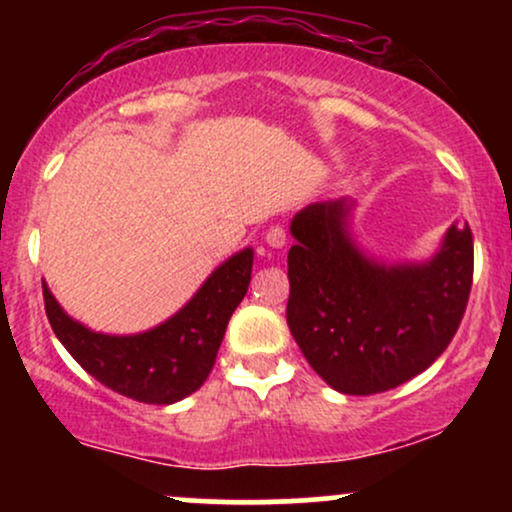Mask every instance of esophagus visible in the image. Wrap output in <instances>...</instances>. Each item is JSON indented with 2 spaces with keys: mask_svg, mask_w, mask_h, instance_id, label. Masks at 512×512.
I'll return each mask as SVG.
<instances>
[{
  "mask_svg": "<svg viewBox=\"0 0 512 512\" xmlns=\"http://www.w3.org/2000/svg\"><path fill=\"white\" fill-rule=\"evenodd\" d=\"M264 240H267L269 248L281 250V248H284V245H286V231H284V228H281V226H272V228H269V231H267V238H264Z\"/></svg>",
  "mask_w": 512,
  "mask_h": 512,
  "instance_id": "obj_1",
  "label": "esophagus"
}]
</instances>
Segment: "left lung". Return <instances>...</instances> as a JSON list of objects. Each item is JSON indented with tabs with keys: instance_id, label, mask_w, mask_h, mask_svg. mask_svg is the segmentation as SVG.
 I'll list each match as a JSON object with an SVG mask.
<instances>
[{
	"instance_id": "left-lung-1",
	"label": "left lung",
	"mask_w": 512,
	"mask_h": 512,
	"mask_svg": "<svg viewBox=\"0 0 512 512\" xmlns=\"http://www.w3.org/2000/svg\"><path fill=\"white\" fill-rule=\"evenodd\" d=\"M354 211L339 197L291 219L286 320L332 390L378 395L448 349L472 289L474 243L467 223H452L428 260L387 262L356 240Z\"/></svg>"
}]
</instances>
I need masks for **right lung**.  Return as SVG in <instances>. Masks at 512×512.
I'll use <instances>...</instances> for the list:
<instances>
[{"label":"right lung","instance_id":"1","mask_svg":"<svg viewBox=\"0 0 512 512\" xmlns=\"http://www.w3.org/2000/svg\"><path fill=\"white\" fill-rule=\"evenodd\" d=\"M252 260V248L233 252L178 313L144 332L91 330L62 308L43 279L45 313L64 349L98 383L144 404H175L209 378L228 320L248 293Z\"/></svg>","mask_w":512,"mask_h":512}]
</instances>
